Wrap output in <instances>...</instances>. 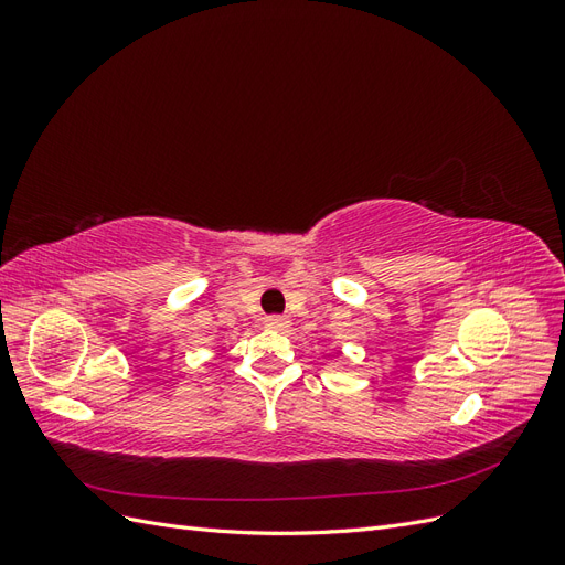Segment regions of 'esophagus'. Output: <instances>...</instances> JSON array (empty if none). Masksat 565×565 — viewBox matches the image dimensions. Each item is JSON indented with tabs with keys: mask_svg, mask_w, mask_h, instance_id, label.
I'll return each mask as SVG.
<instances>
[{
	"mask_svg": "<svg viewBox=\"0 0 565 565\" xmlns=\"http://www.w3.org/2000/svg\"><path fill=\"white\" fill-rule=\"evenodd\" d=\"M264 324L270 330H285L289 324V318L287 316H266L264 318Z\"/></svg>",
	"mask_w": 565,
	"mask_h": 565,
	"instance_id": "34e87169",
	"label": "esophagus"
}]
</instances>
